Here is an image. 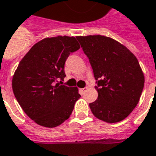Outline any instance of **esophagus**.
<instances>
[{
	"instance_id": "1",
	"label": "esophagus",
	"mask_w": 156,
	"mask_h": 156,
	"mask_svg": "<svg viewBox=\"0 0 156 156\" xmlns=\"http://www.w3.org/2000/svg\"><path fill=\"white\" fill-rule=\"evenodd\" d=\"M87 87H84V88H81V89H80V92H81L82 93H83L84 92H85V91H87Z\"/></svg>"
}]
</instances>
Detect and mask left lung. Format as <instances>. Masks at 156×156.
<instances>
[{
	"mask_svg": "<svg viewBox=\"0 0 156 156\" xmlns=\"http://www.w3.org/2000/svg\"><path fill=\"white\" fill-rule=\"evenodd\" d=\"M89 58L98 98L90 103L94 116L107 123L126 118L142 93L145 76L133 53L110 37L100 34L77 36Z\"/></svg>",
	"mask_w": 156,
	"mask_h": 156,
	"instance_id": "left-lung-1",
	"label": "left lung"
}]
</instances>
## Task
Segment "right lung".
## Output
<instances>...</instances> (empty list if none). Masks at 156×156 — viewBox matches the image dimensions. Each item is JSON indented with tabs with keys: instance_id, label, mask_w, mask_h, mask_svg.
Here are the masks:
<instances>
[{
	"instance_id": "add662e5",
	"label": "right lung",
	"mask_w": 156,
	"mask_h": 156,
	"mask_svg": "<svg viewBox=\"0 0 156 156\" xmlns=\"http://www.w3.org/2000/svg\"><path fill=\"white\" fill-rule=\"evenodd\" d=\"M79 48L73 36L47 37L32 46L20 62L12 78L14 95L38 125L56 127L72 114L81 97L78 88L55 83L63 80L67 58Z\"/></svg>"
}]
</instances>
